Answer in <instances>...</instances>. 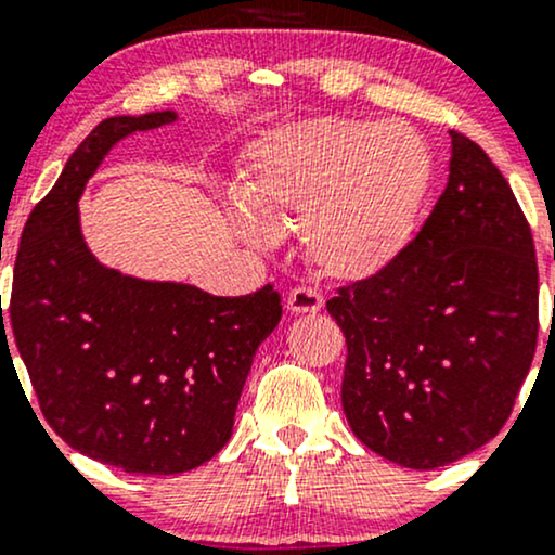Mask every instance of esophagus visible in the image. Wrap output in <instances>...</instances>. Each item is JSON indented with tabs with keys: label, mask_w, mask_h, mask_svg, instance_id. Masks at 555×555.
Returning <instances> with one entry per match:
<instances>
[{
	"label": "esophagus",
	"mask_w": 555,
	"mask_h": 555,
	"mask_svg": "<svg viewBox=\"0 0 555 555\" xmlns=\"http://www.w3.org/2000/svg\"><path fill=\"white\" fill-rule=\"evenodd\" d=\"M323 308L321 292L313 286H295L286 297V310L289 313H318Z\"/></svg>",
	"instance_id": "esophagus-1"
}]
</instances>
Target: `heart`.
<instances>
[{"mask_svg":"<svg viewBox=\"0 0 555 555\" xmlns=\"http://www.w3.org/2000/svg\"><path fill=\"white\" fill-rule=\"evenodd\" d=\"M428 184V145L410 127L315 119L260 145L242 201L260 221H302L318 269L358 282L404 250ZM256 219L245 221L247 232L263 237Z\"/></svg>","mask_w":555,"mask_h":555,"instance_id":"1","label":"heart"}]
</instances>
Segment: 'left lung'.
Here are the masks:
<instances>
[{
	"label": "left lung",
	"instance_id": "obj_1",
	"mask_svg": "<svg viewBox=\"0 0 555 555\" xmlns=\"http://www.w3.org/2000/svg\"><path fill=\"white\" fill-rule=\"evenodd\" d=\"M347 339L341 406L384 460L436 469L499 436L538 347L530 224L486 151L451 130L417 237L326 302Z\"/></svg>",
	"mask_w": 555,
	"mask_h": 555
}]
</instances>
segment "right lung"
Here are the masks:
<instances>
[{
	"label": "right lung",
	"mask_w": 555,
	"mask_h": 555,
	"mask_svg": "<svg viewBox=\"0 0 555 555\" xmlns=\"http://www.w3.org/2000/svg\"><path fill=\"white\" fill-rule=\"evenodd\" d=\"M175 112L109 117L67 158L25 221L4 318L38 406L62 441L132 475H177L224 449L260 341L282 321L266 284L214 297L106 269L80 234L78 201L119 140Z\"/></svg>",
	"instance_id": "right-lung-1"
}]
</instances>
